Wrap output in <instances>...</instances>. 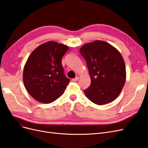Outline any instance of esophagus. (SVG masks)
Masks as SVG:
<instances>
[{
  "instance_id": "obj_1",
  "label": "esophagus",
  "mask_w": 148,
  "mask_h": 148,
  "mask_svg": "<svg viewBox=\"0 0 148 148\" xmlns=\"http://www.w3.org/2000/svg\"><path fill=\"white\" fill-rule=\"evenodd\" d=\"M78 79H79V77H77L76 78H73V79H72V81H73V82H76L78 81Z\"/></svg>"
}]
</instances>
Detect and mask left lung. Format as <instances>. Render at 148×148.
Returning a JSON list of instances; mask_svg holds the SVG:
<instances>
[{"label": "left lung", "instance_id": "obj_1", "mask_svg": "<svg viewBox=\"0 0 148 148\" xmlns=\"http://www.w3.org/2000/svg\"><path fill=\"white\" fill-rule=\"evenodd\" d=\"M90 75L91 83L84 91L93 103L111 102L122 91L126 80V68L120 52L108 42L95 41L79 49Z\"/></svg>", "mask_w": 148, "mask_h": 148}]
</instances>
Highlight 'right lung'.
I'll return each instance as SVG.
<instances>
[{"label":"right lung","instance_id":"1","mask_svg":"<svg viewBox=\"0 0 148 148\" xmlns=\"http://www.w3.org/2000/svg\"><path fill=\"white\" fill-rule=\"evenodd\" d=\"M69 48L63 44L48 41L29 55L23 80L26 91L35 100L49 104L63 95L70 79L64 73L62 58Z\"/></svg>","mask_w":148,"mask_h":148}]
</instances>
